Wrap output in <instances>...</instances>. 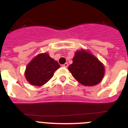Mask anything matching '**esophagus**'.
I'll return each mask as SVG.
<instances>
[{"label":"esophagus","mask_w":128,"mask_h":128,"mask_svg":"<svg viewBox=\"0 0 128 128\" xmlns=\"http://www.w3.org/2000/svg\"><path fill=\"white\" fill-rule=\"evenodd\" d=\"M68 65V64L67 63H65V64H63V65H62V66H63V67H65V68H66V67H67Z\"/></svg>","instance_id":"obj_1"}]
</instances>
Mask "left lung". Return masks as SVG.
Here are the masks:
<instances>
[{
  "instance_id": "obj_1",
  "label": "left lung",
  "mask_w": 128,
  "mask_h": 128,
  "mask_svg": "<svg viewBox=\"0 0 128 128\" xmlns=\"http://www.w3.org/2000/svg\"><path fill=\"white\" fill-rule=\"evenodd\" d=\"M68 70L72 76L84 86L99 84L104 76V66L94 55L84 49L77 50Z\"/></svg>"
}]
</instances>
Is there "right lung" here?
I'll use <instances>...</instances> for the list:
<instances>
[{"label": "right lung", "mask_w": 128, "mask_h": 128, "mask_svg": "<svg viewBox=\"0 0 128 128\" xmlns=\"http://www.w3.org/2000/svg\"><path fill=\"white\" fill-rule=\"evenodd\" d=\"M60 65L48 53H42L35 56L26 66L25 78L34 86H40L52 78L54 72Z\"/></svg>", "instance_id": "add662e5"}]
</instances>
